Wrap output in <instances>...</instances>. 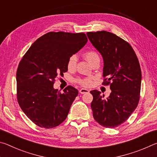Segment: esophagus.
I'll return each mask as SVG.
<instances>
[{"instance_id": "esophagus-1", "label": "esophagus", "mask_w": 157, "mask_h": 157, "mask_svg": "<svg viewBox=\"0 0 157 157\" xmlns=\"http://www.w3.org/2000/svg\"><path fill=\"white\" fill-rule=\"evenodd\" d=\"M89 92V90L86 89H84L82 88L80 90H79V93H80L81 94H87V93Z\"/></svg>"}]
</instances>
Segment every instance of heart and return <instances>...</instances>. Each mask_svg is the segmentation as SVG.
Listing matches in <instances>:
<instances>
[{"label":"heart","instance_id":"1","mask_svg":"<svg viewBox=\"0 0 157 157\" xmlns=\"http://www.w3.org/2000/svg\"><path fill=\"white\" fill-rule=\"evenodd\" d=\"M84 57L86 59L90 64H91L93 62H94L96 59H99V56H98V53L95 52L93 50L87 51L85 52ZM77 62V57L75 55L71 56L68 61V69H73L75 67ZM78 82L79 84L83 85V86H89L91 83V78H86V79H79Z\"/></svg>","mask_w":157,"mask_h":157}]
</instances>
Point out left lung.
<instances>
[{
	"mask_svg": "<svg viewBox=\"0 0 157 157\" xmlns=\"http://www.w3.org/2000/svg\"><path fill=\"white\" fill-rule=\"evenodd\" d=\"M93 46L103 58V77L110 84L108 98L91 91L93 116L100 125L113 128L127 120L139 104L141 71L136 53L129 43L107 31L87 33Z\"/></svg>",
	"mask_w": 157,
	"mask_h": 157,
	"instance_id": "left-lung-1",
	"label": "left lung"
}]
</instances>
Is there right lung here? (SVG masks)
Segmentation results:
<instances>
[{"label":"right lung","instance_id":"right-lung-1","mask_svg":"<svg viewBox=\"0 0 157 157\" xmlns=\"http://www.w3.org/2000/svg\"><path fill=\"white\" fill-rule=\"evenodd\" d=\"M84 33L50 32L34 42L21 60L17 72V100L34 124L52 128L65 121L78 94L68 86L61 94L55 78L68 71V61L86 44Z\"/></svg>","mask_w":157,"mask_h":157}]
</instances>
